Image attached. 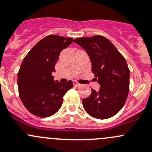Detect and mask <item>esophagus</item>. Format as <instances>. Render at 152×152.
<instances>
[{
    "mask_svg": "<svg viewBox=\"0 0 152 152\" xmlns=\"http://www.w3.org/2000/svg\"><path fill=\"white\" fill-rule=\"evenodd\" d=\"M73 85H74L76 87H79V86H80V85H81L80 84L78 83V82H76V81H73Z\"/></svg>",
    "mask_w": 152,
    "mask_h": 152,
    "instance_id": "obj_1",
    "label": "esophagus"
}]
</instances>
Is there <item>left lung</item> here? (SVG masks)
Wrapping results in <instances>:
<instances>
[{"instance_id":"obj_1","label":"left lung","mask_w":152,"mask_h":152,"mask_svg":"<svg viewBox=\"0 0 152 152\" xmlns=\"http://www.w3.org/2000/svg\"><path fill=\"white\" fill-rule=\"evenodd\" d=\"M73 42L86 50L92 73L100 85L98 92L91 89V95L82 99L84 108L94 118H110L121 110L129 94L130 70L127 62L104 36L83 37Z\"/></svg>"}]
</instances>
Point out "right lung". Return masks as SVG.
I'll list each match as a JSON object with an SVG mask.
<instances>
[{
    "label": "right lung",
    "mask_w": 152,
    "mask_h": 152,
    "mask_svg": "<svg viewBox=\"0 0 152 152\" xmlns=\"http://www.w3.org/2000/svg\"><path fill=\"white\" fill-rule=\"evenodd\" d=\"M73 38L50 35L39 41L26 54L18 73L19 96L33 115L48 117L61 107L63 96L73 88L72 81H54L52 73L62 50L73 42Z\"/></svg>",
    "instance_id": "obj_1"
}]
</instances>
